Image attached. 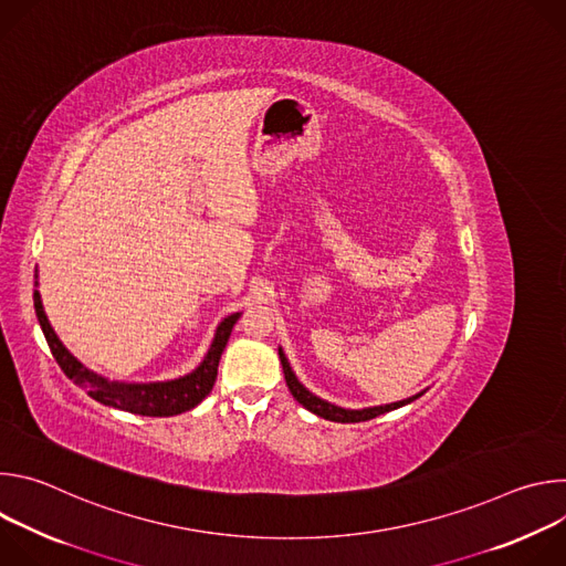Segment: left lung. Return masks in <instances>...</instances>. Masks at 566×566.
I'll return each mask as SVG.
<instances>
[{"label": "left lung", "mask_w": 566, "mask_h": 566, "mask_svg": "<svg viewBox=\"0 0 566 566\" xmlns=\"http://www.w3.org/2000/svg\"><path fill=\"white\" fill-rule=\"evenodd\" d=\"M280 360H282V369H284V378H286V385H289V389H291V394H293V398L300 402L302 408H306L308 412H313V415H317V417H322V419H327V421H336V423H360V421H369V419H376V417H380V415H385V412H391V410H396V408H402V406H408V402H412L415 398H419L421 394H417V396H412V398H406V400H398V402H389V406H380V408H367V410H345V408H338V406H332V402H327V400H322V398H317V396H313L297 378H295V374H293V369H291V365H289V360H286V356H284V352L280 349Z\"/></svg>", "instance_id": "8db88e82"}]
</instances>
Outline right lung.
<instances>
[{
    "mask_svg": "<svg viewBox=\"0 0 566 566\" xmlns=\"http://www.w3.org/2000/svg\"><path fill=\"white\" fill-rule=\"evenodd\" d=\"M33 304H35L40 327H42L44 338L49 343V349H51L55 363L60 365V369L75 385L87 389V394L92 398H96L98 402H103V406L125 410V412H132V415H140V417H175V415H181V412H188V410L197 408L199 402L212 391V385L217 380L219 358L226 349V343L230 338L234 322L239 319V313H232L221 322V325L217 327L214 340H212L203 363L192 374H188L184 378H177V380H168V382L120 385V382H109L103 376L90 371L87 367L80 365L64 349V345L57 340L55 332L49 325L38 291L33 293Z\"/></svg>",
    "mask_w": 566,
    "mask_h": 566,
    "instance_id": "obj_1",
    "label": "right lung"
}]
</instances>
